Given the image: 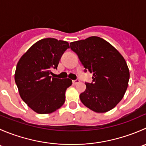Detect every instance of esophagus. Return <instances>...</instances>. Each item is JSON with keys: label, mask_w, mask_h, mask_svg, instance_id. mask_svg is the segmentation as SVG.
<instances>
[{"label": "esophagus", "mask_w": 146, "mask_h": 146, "mask_svg": "<svg viewBox=\"0 0 146 146\" xmlns=\"http://www.w3.org/2000/svg\"><path fill=\"white\" fill-rule=\"evenodd\" d=\"M79 82H80V80L79 79H76V80H73V84H74V85H76V84L79 83Z\"/></svg>", "instance_id": "1"}]
</instances>
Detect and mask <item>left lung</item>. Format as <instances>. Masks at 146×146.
Listing matches in <instances>:
<instances>
[{
	"mask_svg": "<svg viewBox=\"0 0 146 146\" xmlns=\"http://www.w3.org/2000/svg\"><path fill=\"white\" fill-rule=\"evenodd\" d=\"M82 66L93 73L91 83L80 95L82 103L98 113L112 110L122 100L129 83V70L120 53L109 42L90 36L70 44Z\"/></svg>",
	"mask_w": 146,
	"mask_h": 146,
	"instance_id": "left-lung-1",
	"label": "left lung"
}]
</instances>
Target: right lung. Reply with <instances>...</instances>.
<instances>
[{"label": "right lung", "mask_w": 146, "mask_h": 146, "mask_svg": "<svg viewBox=\"0 0 146 146\" xmlns=\"http://www.w3.org/2000/svg\"><path fill=\"white\" fill-rule=\"evenodd\" d=\"M69 44L54 38L41 39L20 58L15 80L23 100L38 114L54 112L65 102L66 89L72 85L69 78H51Z\"/></svg>", "instance_id": "add662e5"}]
</instances>
